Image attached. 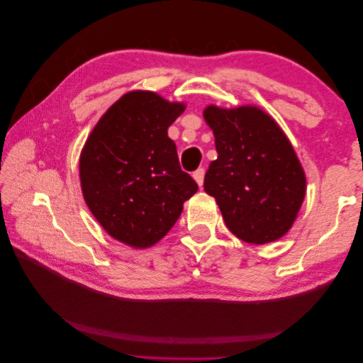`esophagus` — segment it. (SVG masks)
<instances>
[{"label": "esophagus", "instance_id": "obj_1", "mask_svg": "<svg viewBox=\"0 0 363 363\" xmlns=\"http://www.w3.org/2000/svg\"><path fill=\"white\" fill-rule=\"evenodd\" d=\"M204 174H206L204 168H199V169H196V171L192 174V177L195 179V182H196V183H199V186H203V182H204Z\"/></svg>", "mask_w": 363, "mask_h": 363}]
</instances>
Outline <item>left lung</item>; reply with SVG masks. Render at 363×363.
Returning <instances> with one entry per match:
<instances>
[{
  "label": "left lung",
  "instance_id": "obj_1",
  "mask_svg": "<svg viewBox=\"0 0 363 363\" xmlns=\"http://www.w3.org/2000/svg\"><path fill=\"white\" fill-rule=\"evenodd\" d=\"M218 159L208 164L204 191L223 212L230 232L262 245L292 227L306 194L295 151L274 119L257 107L208 106Z\"/></svg>",
  "mask_w": 363,
  "mask_h": 363
}]
</instances>
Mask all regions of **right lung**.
Returning <instances> with one entry per match:
<instances>
[{"label": "right lung", "mask_w": 363, "mask_h": 363, "mask_svg": "<svg viewBox=\"0 0 363 363\" xmlns=\"http://www.w3.org/2000/svg\"><path fill=\"white\" fill-rule=\"evenodd\" d=\"M183 111V104L157 94L128 92L86 140L80 157L84 201L106 232L130 247L159 242L199 191L168 138Z\"/></svg>", "instance_id": "right-lung-1"}]
</instances>
